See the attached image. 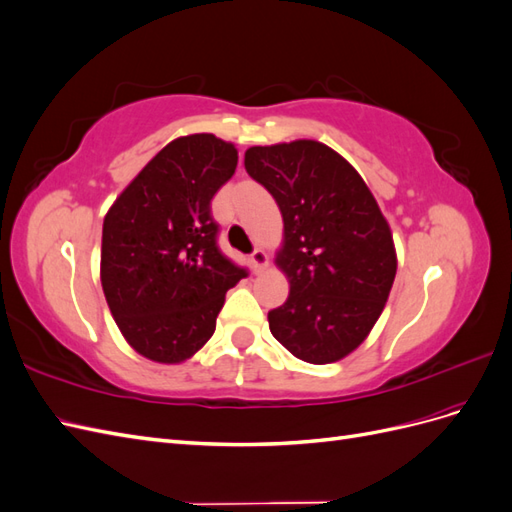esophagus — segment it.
I'll use <instances>...</instances> for the list:
<instances>
[{
    "label": "esophagus",
    "instance_id": "1",
    "mask_svg": "<svg viewBox=\"0 0 512 512\" xmlns=\"http://www.w3.org/2000/svg\"><path fill=\"white\" fill-rule=\"evenodd\" d=\"M250 262H252L254 273H262L269 267V256L262 250H254V254L250 256Z\"/></svg>",
    "mask_w": 512,
    "mask_h": 512
}]
</instances>
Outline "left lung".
Here are the masks:
<instances>
[{
  "label": "left lung",
  "instance_id": "obj_1",
  "mask_svg": "<svg viewBox=\"0 0 512 512\" xmlns=\"http://www.w3.org/2000/svg\"><path fill=\"white\" fill-rule=\"evenodd\" d=\"M245 170L284 220L275 265L290 294L269 312L273 337L305 363L344 359L374 329L395 282L389 222L354 166L318 141L250 147Z\"/></svg>",
  "mask_w": 512,
  "mask_h": 512
}]
</instances>
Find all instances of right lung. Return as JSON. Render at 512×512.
<instances>
[{
  "label": "right lung",
  "instance_id": "add662e5",
  "mask_svg": "<svg viewBox=\"0 0 512 512\" xmlns=\"http://www.w3.org/2000/svg\"><path fill=\"white\" fill-rule=\"evenodd\" d=\"M237 149L213 134L170 141L104 215L100 280L126 342L175 365L215 331L245 269L218 247L211 198L235 175Z\"/></svg>",
  "mask_w": 512,
  "mask_h": 512
}]
</instances>
